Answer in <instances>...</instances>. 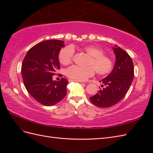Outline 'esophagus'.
I'll use <instances>...</instances> for the list:
<instances>
[{
	"label": "esophagus",
	"instance_id": "esophagus-1",
	"mask_svg": "<svg viewBox=\"0 0 153 153\" xmlns=\"http://www.w3.org/2000/svg\"><path fill=\"white\" fill-rule=\"evenodd\" d=\"M69 82H82L80 81H76V80H69Z\"/></svg>",
	"mask_w": 153,
	"mask_h": 153
}]
</instances>
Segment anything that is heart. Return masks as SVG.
I'll return each mask as SVG.
<instances>
[{"instance_id": "1", "label": "heart", "mask_w": 153, "mask_h": 153, "mask_svg": "<svg viewBox=\"0 0 153 153\" xmlns=\"http://www.w3.org/2000/svg\"><path fill=\"white\" fill-rule=\"evenodd\" d=\"M82 51L89 55L86 68L72 66L66 71V75L71 80L84 81L92 76L95 71L98 75H105L109 73L113 68V61L108 55L103 53V50L96 45H90L82 48ZM74 48L66 47L60 51L59 62L63 65H68L73 58Z\"/></svg>"}]
</instances>
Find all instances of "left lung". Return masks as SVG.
Listing matches in <instances>:
<instances>
[{
	"instance_id": "8db88e82",
	"label": "left lung",
	"mask_w": 153,
	"mask_h": 153,
	"mask_svg": "<svg viewBox=\"0 0 153 153\" xmlns=\"http://www.w3.org/2000/svg\"><path fill=\"white\" fill-rule=\"evenodd\" d=\"M113 50L116 59L113 70L101 80L105 87L90 97L91 102L101 108L110 107L123 99L134 76L133 63L131 57L117 45H115Z\"/></svg>"
}]
</instances>
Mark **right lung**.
Returning <instances> with one entry per match:
<instances>
[{"label": "right lung", "instance_id": "right-lung-1", "mask_svg": "<svg viewBox=\"0 0 153 153\" xmlns=\"http://www.w3.org/2000/svg\"><path fill=\"white\" fill-rule=\"evenodd\" d=\"M64 46L62 40L41 41L27 52L22 62V75L27 91L45 106L57 104L66 95L68 81L64 78L59 82L52 79L60 68L59 53Z\"/></svg>", "mask_w": 153, "mask_h": 153}]
</instances>
